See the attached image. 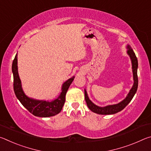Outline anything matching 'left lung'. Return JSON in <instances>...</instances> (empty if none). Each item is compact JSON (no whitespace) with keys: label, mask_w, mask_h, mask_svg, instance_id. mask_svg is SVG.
Instances as JSON below:
<instances>
[{"label":"left lung","mask_w":151,"mask_h":151,"mask_svg":"<svg viewBox=\"0 0 151 151\" xmlns=\"http://www.w3.org/2000/svg\"><path fill=\"white\" fill-rule=\"evenodd\" d=\"M127 55L129 56L130 58H131V63H132V75H133V81L134 83L132 85V88L130 90L129 93L126 96V98L123 99L120 103L114 104H109L105 106H99L96 105L94 103L92 102L90 99L88 98L87 92H86V89H85V101L86 104L88 109L93 111L94 113L99 114H114L117 113L120 111H121L122 109H124L127 105L129 104L130 102L133 98L135 93H137V88H138V76H137V68H138V60L137 58L135 55L133 50L129 45H127Z\"/></svg>","instance_id":"8db88e82"}]
</instances>
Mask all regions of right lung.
I'll return each instance as SVG.
<instances>
[{
    "mask_svg": "<svg viewBox=\"0 0 151 151\" xmlns=\"http://www.w3.org/2000/svg\"><path fill=\"white\" fill-rule=\"evenodd\" d=\"M12 71L14 78V91L17 98L19 99L22 105L25 107L33 115L39 117H49L55 116L59 113L63 109L65 102L66 92L69 88L71 83L75 78V76L68 79L63 84L61 93L57 99L52 101L37 100L30 98L25 94L22 87L19 72H18V59L17 54L12 62Z\"/></svg>",
    "mask_w": 151,
    "mask_h": 151,
    "instance_id": "right-lung-1",
    "label": "right lung"
}]
</instances>
